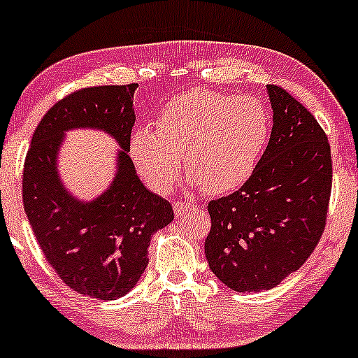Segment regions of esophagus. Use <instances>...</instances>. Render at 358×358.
<instances>
[{"label":"esophagus","instance_id":"obj_1","mask_svg":"<svg viewBox=\"0 0 358 358\" xmlns=\"http://www.w3.org/2000/svg\"><path fill=\"white\" fill-rule=\"evenodd\" d=\"M173 212L176 217H185V215L190 212V203H185V201H175Z\"/></svg>","mask_w":358,"mask_h":358}]
</instances>
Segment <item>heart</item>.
Returning a JSON list of instances; mask_svg holds the SVG:
<instances>
[{
	"mask_svg": "<svg viewBox=\"0 0 358 358\" xmlns=\"http://www.w3.org/2000/svg\"><path fill=\"white\" fill-rule=\"evenodd\" d=\"M268 110L255 98L193 88L173 96L157 130L131 133L130 155L150 188L166 193L185 170L208 195L235 192L252 176L266 143Z\"/></svg>",
	"mask_w": 358,
	"mask_h": 358,
	"instance_id": "b5f03b06",
	"label": "heart"
}]
</instances>
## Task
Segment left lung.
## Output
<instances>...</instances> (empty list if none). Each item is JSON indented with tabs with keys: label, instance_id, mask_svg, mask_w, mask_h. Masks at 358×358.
I'll use <instances>...</instances> for the list:
<instances>
[{
	"label": "left lung",
	"instance_id": "obj_1",
	"mask_svg": "<svg viewBox=\"0 0 358 358\" xmlns=\"http://www.w3.org/2000/svg\"><path fill=\"white\" fill-rule=\"evenodd\" d=\"M273 127L238 192L212 200L205 257L231 290L262 292L299 270L325 228L331 157L325 131L290 93L266 86Z\"/></svg>",
	"mask_w": 358,
	"mask_h": 358
}]
</instances>
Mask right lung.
<instances>
[{
  "mask_svg": "<svg viewBox=\"0 0 358 358\" xmlns=\"http://www.w3.org/2000/svg\"><path fill=\"white\" fill-rule=\"evenodd\" d=\"M138 85L71 93L43 116L23 170V205L48 264L68 287L92 299L127 295L148 265L152 236L173 220L171 205L138 178L130 158ZM98 129L119 143L110 187L80 201L64 187L57 155L71 129Z\"/></svg>",
  "mask_w": 358,
  "mask_h": 358,
  "instance_id": "right-lung-1",
  "label": "right lung"
}]
</instances>
